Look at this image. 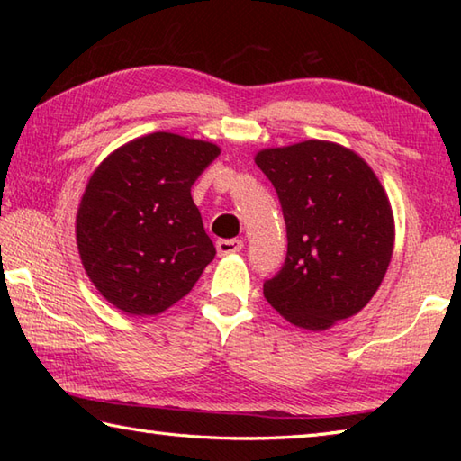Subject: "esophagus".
<instances>
[{
	"label": "esophagus",
	"instance_id": "obj_1",
	"mask_svg": "<svg viewBox=\"0 0 461 461\" xmlns=\"http://www.w3.org/2000/svg\"><path fill=\"white\" fill-rule=\"evenodd\" d=\"M215 249H218V256H231V253H238L243 249L241 240H218L215 243Z\"/></svg>",
	"mask_w": 461,
	"mask_h": 461
}]
</instances>
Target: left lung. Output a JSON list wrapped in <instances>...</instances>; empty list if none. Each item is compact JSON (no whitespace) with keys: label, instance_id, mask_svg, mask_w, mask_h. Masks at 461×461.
I'll return each instance as SVG.
<instances>
[{"label":"left lung","instance_id":"left-lung-1","mask_svg":"<svg viewBox=\"0 0 461 461\" xmlns=\"http://www.w3.org/2000/svg\"><path fill=\"white\" fill-rule=\"evenodd\" d=\"M256 164L276 188L287 258L263 295L291 325L327 330L375 297L394 251V213L376 174L347 146L303 140L263 149Z\"/></svg>","mask_w":461,"mask_h":461}]
</instances>
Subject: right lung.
Listing matches in <instances>:
<instances>
[{
	"mask_svg": "<svg viewBox=\"0 0 461 461\" xmlns=\"http://www.w3.org/2000/svg\"><path fill=\"white\" fill-rule=\"evenodd\" d=\"M220 146L174 132L144 134L96 166L77 210L86 276L132 317H154L188 295L215 248L192 185Z\"/></svg>",
	"mask_w": 461,
	"mask_h": 461,
	"instance_id": "1",
	"label": "right lung"
}]
</instances>
